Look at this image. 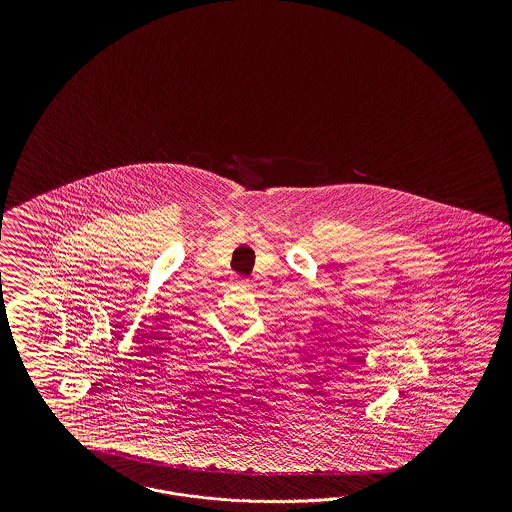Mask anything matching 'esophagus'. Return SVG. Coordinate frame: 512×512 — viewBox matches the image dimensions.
Instances as JSON below:
<instances>
[{"label": "esophagus", "instance_id": "1", "mask_svg": "<svg viewBox=\"0 0 512 512\" xmlns=\"http://www.w3.org/2000/svg\"><path fill=\"white\" fill-rule=\"evenodd\" d=\"M242 283H248V279H242Z\"/></svg>", "mask_w": 512, "mask_h": 512}]
</instances>
